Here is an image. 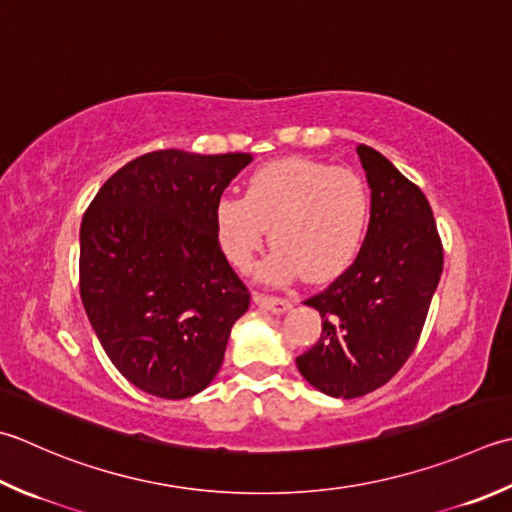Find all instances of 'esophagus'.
I'll return each mask as SVG.
<instances>
[{
	"label": "esophagus",
	"mask_w": 512,
	"mask_h": 512,
	"mask_svg": "<svg viewBox=\"0 0 512 512\" xmlns=\"http://www.w3.org/2000/svg\"><path fill=\"white\" fill-rule=\"evenodd\" d=\"M253 302L255 306L264 308V310H270V313H286V310L293 306L288 302V299H282V297H273V295H264V293H255L253 295Z\"/></svg>",
	"instance_id": "obj_1"
}]
</instances>
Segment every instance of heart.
<instances>
[{
  "label": "heart",
  "instance_id": "1",
  "mask_svg": "<svg viewBox=\"0 0 512 512\" xmlns=\"http://www.w3.org/2000/svg\"><path fill=\"white\" fill-rule=\"evenodd\" d=\"M370 193L362 177L306 157H286L257 168L244 197L226 195L215 206V235L230 264L246 270L270 228L273 253L262 277L308 282L342 275L368 233Z\"/></svg>",
  "mask_w": 512,
  "mask_h": 512
}]
</instances>
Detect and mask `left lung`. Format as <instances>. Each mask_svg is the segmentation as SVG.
Listing matches in <instances>:
<instances>
[{"label":"left lung","mask_w":512,"mask_h":512,"mask_svg":"<svg viewBox=\"0 0 512 512\" xmlns=\"http://www.w3.org/2000/svg\"><path fill=\"white\" fill-rule=\"evenodd\" d=\"M370 186V224L355 262L306 306L322 335L297 368L330 397L355 399L397 375L413 353L444 268L426 195L370 146H357Z\"/></svg>","instance_id":"8db88e82"}]
</instances>
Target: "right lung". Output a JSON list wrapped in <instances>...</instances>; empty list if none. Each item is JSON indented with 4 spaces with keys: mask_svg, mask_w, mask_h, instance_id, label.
<instances>
[{
    "mask_svg": "<svg viewBox=\"0 0 512 512\" xmlns=\"http://www.w3.org/2000/svg\"><path fill=\"white\" fill-rule=\"evenodd\" d=\"M248 153L155 150L99 188L79 230V295L130 384L186 399L222 368L250 293L215 235V206Z\"/></svg>",
    "mask_w": 512,
    "mask_h": 512,
    "instance_id": "right-lung-1",
    "label": "right lung"
}]
</instances>
